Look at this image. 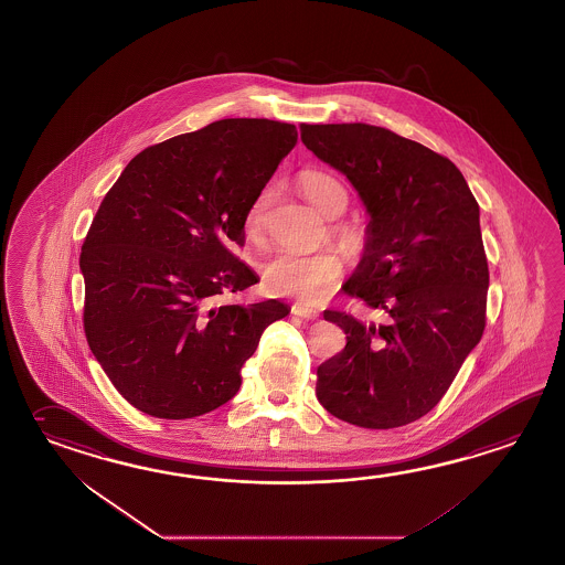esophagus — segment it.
<instances>
[{"label":"esophagus","mask_w":565,"mask_h":565,"mask_svg":"<svg viewBox=\"0 0 565 565\" xmlns=\"http://www.w3.org/2000/svg\"><path fill=\"white\" fill-rule=\"evenodd\" d=\"M292 315H297L300 319H307V321H315V319L319 317L317 310L307 309V307H302V305H295V307H292Z\"/></svg>","instance_id":"1"}]
</instances>
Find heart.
I'll return each mask as SVG.
<instances>
[{"label":"heart","instance_id":"heart-1","mask_svg":"<svg viewBox=\"0 0 565 565\" xmlns=\"http://www.w3.org/2000/svg\"><path fill=\"white\" fill-rule=\"evenodd\" d=\"M299 189L302 196L324 216H339L349 206V194L341 180L329 172L302 170L299 174ZM273 190L265 189L256 194L246 211L244 233L253 243H260L265 236L266 211ZM337 233L344 244L353 248L363 243V233L351 224L339 226ZM344 265L347 256L341 248H324L319 253H299L285 248L266 256L260 263V275L266 287L275 295L300 300L302 305H315L329 297L339 278L343 277Z\"/></svg>","mask_w":565,"mask_h":565}]
</instances>
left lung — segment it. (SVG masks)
<instances>
[{
  "label": "left lung",
  "instance_id": "8db88e82",
  "mask_svg": "<svg viewBox=\"0 0 565 565\" xmlns=\"http://www.w3.org/2000/svg\"><path fill=\"white\" fill-rule=\"evenodd\" d=\"M300 140L351 180L371 214L343 290L379 317L324 310L347 344L317 369V397L356 427L407 425L441 401L486 329L479 204L449 158L385 128L300 124Z\"/></svg>",
  "mask_w": 565,
  "mask_h": 565
}]
</instances>
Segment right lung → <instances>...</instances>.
Masks as SVG:
<instances>
[{"instance_id": "right-lung-1", "label": "right lung", "mask_w": 565, "mask_h": 565, "mask_svg": "<svg viewBox=\"0 0 565 565\" xmlns=\"http://www.w3.org/2000/svg\"><path fill=\"white\" fill-rule=\"evenodd\" d=\"M292 124L226 118L134 156L82 244L84 332L111 385L158 419L238 393L241 369L288 307L221 305L258 282L234 255L244 218L297 145Z\"/></svg>"}]
</instances>
